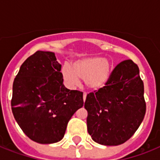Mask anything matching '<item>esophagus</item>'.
Returning a JSON list of instances; mask_svg holds the SVG:
<instances>
[{
    "mask_svg": "<svg viewBox=\"0 0 160 160\" xmlns=\"http://www.w3.org/2000/svg\"><path fill=\"white\" fill-rule=\"evenodd\" d=\"M86 94L85 93H84V95H83V100H84V102L85 101V100H86Z\"/></svg>",
    "mask_w": 160,
    "mask_h": 160,
    "instance_id": "1",
    "label": "esophagus"
}]
</instances>
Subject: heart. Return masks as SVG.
Here are the masks:
<instances>
[{"label":"heart","mask_w":160,"mask_h":160,"mask_svg":"<svg viewBox=\"0 0 160 160\" xmlns=\"http://www.w3.org/2000/svg\"><path fill=\"white\" fill-rule=\"evenodd\" d=\"M63 79L71 87L76 86L83 79L88 89L98 91L104 89L111 76V65L105 58L88 57L75 60L72 67L68 65L61 69Z\"/></svg>","instance_id":"1"}]
</instances>
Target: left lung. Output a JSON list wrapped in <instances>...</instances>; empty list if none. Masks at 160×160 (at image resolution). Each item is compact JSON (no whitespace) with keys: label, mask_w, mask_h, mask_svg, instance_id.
Returning <instances> with one entry per match:
<instances>
[{"label":"left lung","mask_w":160,"mask_h":160,"mask_svg":"<svg viewBox=\"0 0 160 160\" xmlns=\"http://www.w3.org/2000/svg\"><path fill=\"white\" fill-rule=\"evenodd\" d=\"M85 108L88 133L94 141L115 146L130 139L146 111L138 65L131 60L119 63L106 86L87 95Z\"/></svg>","instance_id":"obj_1"}]
</instances>
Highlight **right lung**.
Returning a JSON list of instances; mask_svg holds the SVG:
<instances>
[{
    "instance_id": "add662e5",
    "label": "right lung",
    "mask_w": 160,
    "mask_h": 160,
    "mask_svg": "<svg viewBox=\"0 0 160 160\" xmlns=\"http://www.w3.org/2000/svg\"><path fill=\"white\" fill-rule=\"evenodd\" d=\"M61 65L51 51H36L21 65L13 83L11 109L17 124L33 141L53 144L83 106V93L63 84Z\"/></svg>"
}]
</instances>
